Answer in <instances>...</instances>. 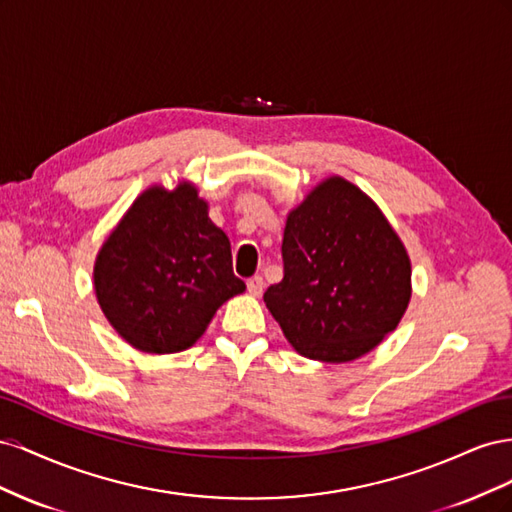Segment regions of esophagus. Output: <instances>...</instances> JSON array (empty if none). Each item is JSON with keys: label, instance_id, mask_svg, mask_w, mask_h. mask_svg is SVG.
<instances>
[{"label": "esophagus", "instance_id": "obj_1", "mask_svg": "<svg viewBox=\"0 0 512 512\" xmlns=\"http://www.w3.org/2000/svg\"><path fill=\"white\" fill-rule=\"evenodd\" d=\"M262 288H265V280H262L260 275H254V277H250V280H247V290H250L254 297H258Z\"/></svg>", "mask_w": 512, "mask_h": 512}]
</instances>
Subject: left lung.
Segmentation results:
<instances>
[{
  "label": "left lung",
  "mask_w": 512,
  "mask_h": 512,
  "mask_svg": "<svg viewBox=\"0 0 512 512\" xmlns=\"http://www.w3.org/2000/svg\"><path fill=\"white\" fill-rule=\"evenodd\" d=\"M284 277L265 303L292 348L324 363L354 361L395 331L410 301V260L391 224L342 177L288 215Z\"/></svg>",
  "instance_id": "1"
}]
</instances>
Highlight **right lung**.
I'll list each match as a JSON object with an SVG mask.
<instances>
[{
  "label": "right lung",
  "mask_w": 512,
  "mask_h": 512,
  "mask_svg": "<svg viewBox=\"0 0 512 512\" xmlns=\"http://www.w3.org/2000/svg\"><path fill=\"white\" fill-rule=\"evenodd\" d=\"M94 282L115 331L151 354L190 348L218 307L245 290L230 241L194 185L138 196L98 254Z\"/></svg>",
  "instance_id": "right-lung-1"
}]
</instances>
